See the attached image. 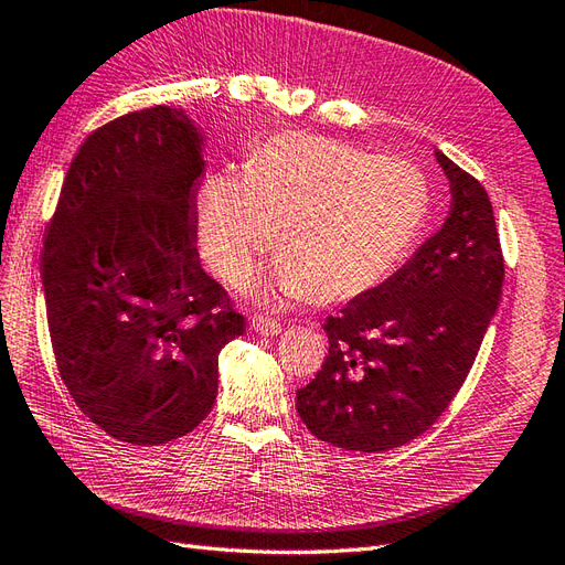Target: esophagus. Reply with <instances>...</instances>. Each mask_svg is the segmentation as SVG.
Segmentation results:
<instances>
[{
	"label": "esophagus",
	"instance_id": "obj_1",
	"mask_svg": "<svg viewBox=\"0 0 565 565\" xmlns=\"http://www.w3.org/2000/svg\"><path fill=\"white\" fill-rule=\"evenodd\" d=\"M250 329L259 337H274L281 331V324L277 320H269V317H265V315H253Z\"/></svg>",
	"mask_w": 565,
	"mask_h": 565
}]
</instances>
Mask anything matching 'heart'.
I'll list each match as a JSON object with an SVG mask.
<instances>
[{"label":"heart","mask_w":565,"mask_h":565,"mask_svg":"<svg viewBox=\"0 0 565 565\" xmlns=\"http://www.w3.org/2000/svg\"><path fill=\"white\" fill-rule=\"evenodd\" d=\"M427 214V179L406 159L286 131L255 145L241 179L220 173L202 185L195 238L226 284L248 281L259 257L279 243L267 296L345 302L396 269Z\"/></svg>","instance_id":"obj_1"}]
</instances>
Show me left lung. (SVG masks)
I'll return each mask as SVG.
<instances>
[{
  "label": "left lung",
  "mask_w": 565,
  "mask_h": 565,
  "mask_svg": "<svg viewBox=\"0 0 565 565\" xmlns=\"http://www.w3.org/2000/svg\"><path fill=\"white\" fill-rule=\"evenodd\" d=\"M434 154L451 212L398 271L329 317V355L296 394L300 420L345 451H388L437 423L499 308L503 257L489 195Z\"/></svg>",
  "instance_id": "8db88e82"
}]
</instances>
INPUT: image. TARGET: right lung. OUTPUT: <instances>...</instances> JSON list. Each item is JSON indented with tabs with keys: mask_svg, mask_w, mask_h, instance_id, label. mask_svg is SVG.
Here are the masks:
<instances>
[{
	"mask_svg": "<svg viewBox=\"0 0 565 565\" xmlns=\"http://www.w3.org/2000/svg\"><path fill=\"white\" fill-rule=\"evenodd\" d=\"M202 152L185 109L114 119L81 145L47 226L42 286L56 367L83 415L134 446L205 420L220 351L245 331L198 263Z\"/></svg>",
	"mask_w": 565,
	"mask_h": 565,
	"instance_id": "1",
	"label": "right lung"
}]
</instances>
